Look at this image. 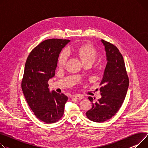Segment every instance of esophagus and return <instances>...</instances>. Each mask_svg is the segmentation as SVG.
<instances>
[{"mask_svg":"<svg viewBox=\"0 0 148 148\" xmlns=\"http://www.w3.org/2000/svg\"><path fill=\"white\" fill-rule=\"evenodd\" d=\"M83 98L82 96H80V95H73L71 96V99H76V100H80V99H82Z\"/></svg>","mask_w":148,"mask_h":148,"instance_id":"esophagus-1","label":"esophagus"}]
</instances>
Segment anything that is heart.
I'll list each match as a JSON object with an SVG mask.
<instances>
[{"instance_id":"1","label":"heart","mask_w":148,"mask_h":148,"mask_svg":"<svg viewBox=\"0 0 148 148\" xmlns=\"http://www.w3.org/2000/svg\"><path fill=\"white\" fill-rule=\"evenodd\" d=\"M78 53L80 55L83 61L87 60L95 61L96 57L95 49L89 46H83L78 49ZM69 51L68 49H65L60 53L58 58V64L60 66H64L68 60Z\"/></svg>"}]
</instances>
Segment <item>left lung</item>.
Returning a JSON list of instances; mask_svg holds the SVG:
<instances>
[{
	"instance_id": "left-lung-1",
	"label": "left lung",
	"mask_w": 148,
	"mask_h": 148,
	"mask_svg": "<svg viewBox=\"0 0 148 148\" xmlns=\"http://www.w3.org/2000/svg\"><path fill=\"white\" fill-rule=\"evenodd\" d=\"M105 46L107 64L103 78L100 83L101 98L92 102V108L86 112L88 119L94 122L102 123L109 120L121 108L129 85L123 57L113 44L101 40Z\"/></svg>"
}]
</instances>
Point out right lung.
Instances as JSON below:
<instances>
[{"label":"right lung","mask_w":148,"mask_h":148,"mask_svg":"<svg viewBox=\"0 0 148 148\" xmlns=\"http://www.w3.org/2000/svg\"><path fill=\"white\" fill-rule=\"evenodd\" d=\"M70 40L50 38L29 53L25 65L21 88L29 108L38 119L47 123L60 120L68 97L48 88L49 80L55 74L58 59Z\"/></svg>","instance_id":"add662e5"}]
</instances>
